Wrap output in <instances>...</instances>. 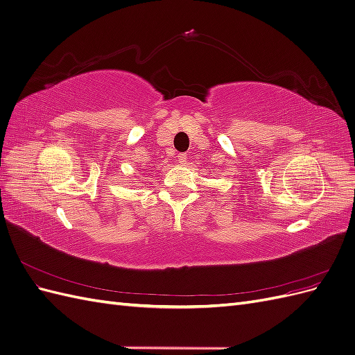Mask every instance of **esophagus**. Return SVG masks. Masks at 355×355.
Listing matches in <instances>:
<instances>
[{
    "mask_svg": "<svg viewBox=\"0 0 355 355\" xmlns=\"http://www.w3.org/2000/svg\"><path fill=\"white\" fill-rule=\"evenodd\" d=\"M187 159H188V155H187V154H179V155H178V161H179L180 164H185Z\"/></svg>",
    "mask_w": 355,
    "mask_h": 355,
    "instance_id": "1",
    "label": "esophagus"
}]
</instances>
